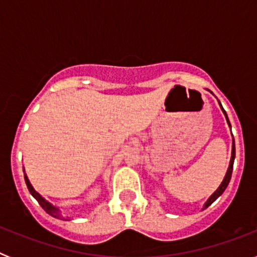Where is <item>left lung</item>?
I'll use <instances>...</instances> for the list:
<instances>
[{"label":"left lung","instance_id":"obj_1","mask_svg":"<svg viewBox=\"0 0 257 257\" xmlns=\"http://www.w3.org/2000/svg\"><path fill=\"white\" fill-rule=\"evenodd\" d=\"M220 104V103H219ZM220 106H221V104H220ZM221 110L222 113L225 114V118L226 121H228L229 123V119H228V115H226L225 110H224V108L221 106ZM229 126H230V123H229ZM234 158H235V145H234V139H233V147H231V158H230V162H229V167H228V171H226V175L225 178H224V180H222V183L220 184V187L217 188L216 190H215V193H213L212 196L208 198V201L205 203V207H203V210H205L206 207H208V206L212 203L213 201H216L217 198H219L220 196H221L222 193H224V190L226 189V187H228L229 181H230V178H231V172H233V163H234Z\"/></svg>","mask_w":257,"mask_h":257}]
</instances>
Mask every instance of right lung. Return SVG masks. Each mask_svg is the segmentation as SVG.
<instances>
[{
    "label": "right lung",
    "instance_id": "obj_1",
    "mask_svg": "<svg viewBox=\"0 0 257 257\" xmlns=\"http://www.w3.org/2000/svg\"><path fill=\"white\" fill-rule=\"evenodd\" d=\"M24 179H26V184H27V187H28V190H29V192H31L32 196H33L36 199H37L38 203H40V205H41V207L44 208V210L46 211V212L49 213V215H51V216L58 217V219H59V217H60V219H63V220H67V219H65V217H61L60 211H59L58 207H55V206H52L51 203H50V202H47L46 199L44 198V197L40 196V194H38V193L36 192L35 188L32 187L31 181H29L28 178H27V175H24Z\"/></svg>",
    "mask_w": 257,
    "mask_h": 257
}]
</instances>
